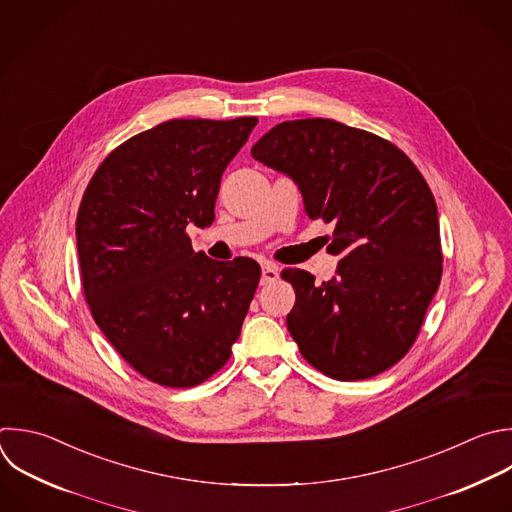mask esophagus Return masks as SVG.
<instances>
[{
    "label": "esophagus",
    "mask_w": 512,
    "mask_h": 512,
    "mask_svg": "<svg viewBox=\"0 0 512 512\" xmlns=\"http://www.w3.org/2000/svg\"><path fill=\"white\" fill-rule=\"evenodd\" d=\"M277 279H279V269H277V265L265 261V263L261 265V285L273 283V281H277Z\"/></svg>",
    "instance_id": "obj_1"
}]
</instances>
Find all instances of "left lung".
<instances>
[{
    "label": "left lung",
    "instance_id": "8db88e82",
    "mask_svg": "<svg viewBox=\"0 0 512 512\" xmlns=\"http://www.w3.org/2000/svg\"><path fill=\"white\" fill-rule=\"evenodd\" d=\"M251 156L287 175L309 219L333 223L335 277L295 289L287 329L301 356L329 378L378 376L412 348L442 277L438 209L414 162L392 142L327 118L273 126Z\"/></svg>",
    "mask_w": 512,
    "mask_h": 512
}]
</instances>
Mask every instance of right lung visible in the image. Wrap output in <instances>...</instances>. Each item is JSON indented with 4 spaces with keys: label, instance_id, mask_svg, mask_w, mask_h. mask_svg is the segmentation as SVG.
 Listing matches in <instances>:
<instances>
[{
    "label": "right lung",
    "instance_id": "1",
    "mask_svg": "<svg viewBox=\"0 0 512 512\" xmlns=\"http://www.w3.org/2000/svg\"><path fill=\"white\" fill-rule=\"evenodd\" d=\"M257 118L168 120L112 150L82 197L76 243L92 317L144 378L191 388L219 372L261 269L195 253L189 225L215 221L227 164Z\"/></svg>",
    "mask_w": 512,
    "mask_h": 512
}]
</instances>
